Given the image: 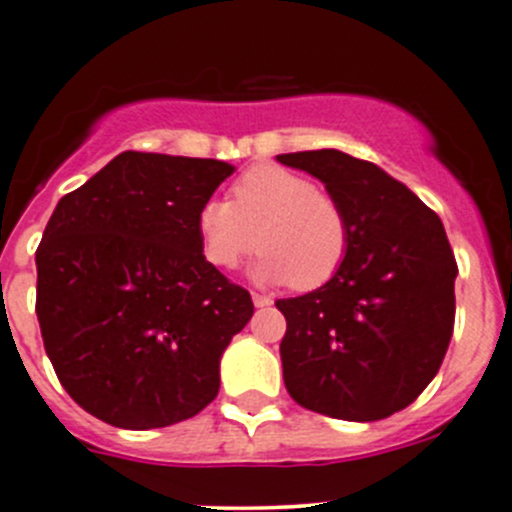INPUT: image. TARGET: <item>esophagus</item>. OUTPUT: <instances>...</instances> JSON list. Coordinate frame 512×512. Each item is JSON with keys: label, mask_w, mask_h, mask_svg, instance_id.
<instances>
[{"label": "esophagus", "mask_w": 512, "mask_h": 512, "mask_svg": "<svg viewBox=\"0 0 512 512\" xmlns=\"http://www.w3.org/2000/svg\"><path fill=\"white\" fill-rule=\"evenodd\" d=\"M252 302H255V307H270V304H272V299L270 297H267V294H252Z\"/></svg>", "instance_id": "esophagus-1"}]
</instances>
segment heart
<instances>
[{"label": "heart", "mask_w": 512, "mask_h": 512, "mask_svg": "<svg viewBox=\"0 0 512 512\" xmlns=\"http://www.w3.org/2000/svg\"><path fill=\"white\" fill-rule=\"evenodd\" d=\"M198 235L210 265L235 270L252 252L260 285L317 289L344 265L349 225L342 205L304 175L280 165H255L232 185V200H205Z\"/></svg>", "instance_id": "heart-1"}]
</instances>
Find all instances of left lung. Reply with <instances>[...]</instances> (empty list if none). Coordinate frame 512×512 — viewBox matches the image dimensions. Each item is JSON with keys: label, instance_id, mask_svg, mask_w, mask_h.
I'll use <instances>...</instances> for the list:
<instances>
[{"label": "left lung", "instance_id": "obj_1", "mask_svg": "<svg viewBox=\"0 0 512 512\" xmlns=\"http://www.w3.org/2000/svg\"><path fill=\"white\" fill-rule=\"evenodd\" d=\"M277 160L322 180L349 225L337 275L275 302L289 396L342 421L396 414L431 384L453 334L458 267L441 218L369 160L334 148Z\"/></svg>", "mask_w": 512, "mask_h": 512}]
</instances>
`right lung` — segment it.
<instances>
[{"instance_id": "obj_1", "label": "right lung", "mask_w": 512, "mask_h": 512, "mask_svg": "<svg viewBox=\"0 0 512 512\" xmlns=\"http://www.w3.org/2000/svg\"><path fill=\"white\" fill-rule=\"evenodd\" d=\"M235 165L126 151L64 195L36 250V317L61 386L131 431L193 418L250 322V292L203 255L198 210Z\"/></svg>"}]
</instances>
